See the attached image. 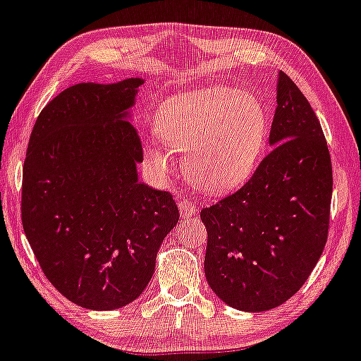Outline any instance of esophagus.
Instances as JSON below:
<instances>
[{
	"mask_svg": "<svg viewBox=\"0 0 361 361\" xmlns=\"http://www.w3.org/2000/svg\"><path fill=\"white\" fill-rule=\"evenodd\" d=\"M178 208H180L181 216H185V218L193 216V214L196 213V209H198V207H196L193 202H186V200H183V202H180V204H178Z\"/></svg>",
	"mask_w": 361,
	"mask_h": 361,
	"instance_id": "1",
	"label": "esophagus"
}]
</instances>
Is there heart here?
Here are the masks:
<instances>
[{
    "mask_svg": "<svg viewBox=\"0 0 361 361\" xmlns=\"http://www.w3.org/2000/svg\"><path fill=\"white\" fill-rule=\"evenodd\" d=\"M268 128L262 102L226 86L168 99L154 125L163 143L183 153L190 183L207 193H228L252 178L267 147ZM143 149L154 171H170V154L157 141H147Z\"/></svg>",
    "mask_w": 361,
    "mask_h": 361,
    "instance_id": "1",
    "label": "heart"
}]
</instances>
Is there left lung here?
Returning <instances> with one entry per match:
<instances>
[{
  "label": "left lung",
  "mask_w": 361,
  "mask_h": 361,
  "mask_svg": "<svg viewBox=\"0 0 361 361\" xmlns=\"http://www.w3.org/2000/svg\"><path fill=\"white\" fill-rule=\"evenodd\" d=\"M270 147L243 188L202 209L204 276L221 302L241 312H267L291 298L328 236L330 153L317 115L283 71Z\"/></svg>",
  "instance_id": "left-lung-1"
}]
</instances>
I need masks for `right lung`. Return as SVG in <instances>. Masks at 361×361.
I'll return each mask as SVG.
<instances>
[{
  "label": "right lung",
  "instance_id": "1",
  "mask_svg": "<svg viewBox=\"0 0 361 361\" xmlns=\"http://www.w3.org/2000/svg\"><path fill=\"white\" fill-rule=\"evenodd\" d=\"M143 83L61 91L39 113L23 166V228L41 270L70 302L97 312L143 293L180 220L173 196L138 176L131 108Z\"/></svg>",
  "mask_w": 361,
  "mask_h": 361
}]
</instances>
